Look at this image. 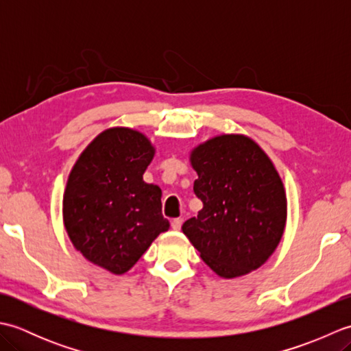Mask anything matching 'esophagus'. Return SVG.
<instances>
[{
  "label": "esophagus",
  "instance_id": "1",
  "mask_svg": "<svg viewBox=\"0 0 351 351\" xmlns=\"http://www.w3.org/2000/svg\"><path fill=\"white\" fill-rule=\"evenodd\" d=\"M182 226V219H173L171 220V229L173 230H180Z\"/></svg>",
  "mask_w": 351,
  "mask_h": 351
}]
</instances>
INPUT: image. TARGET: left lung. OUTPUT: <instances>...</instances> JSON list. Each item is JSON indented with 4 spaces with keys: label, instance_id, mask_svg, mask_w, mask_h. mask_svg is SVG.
I'll use <instances>...</instances> for the list:
<instances>
[{
    "label": "left lung",
    "instance_id": "obj_1",
    "mask_svg": "<svg viewBox=\"0 0 351 351\" xmlns=\"http://www.w3.org/2000/svg\"><path fill=\"white\" fill-rule=\"evenodd\" d=\"M204 208L182 232L205 264L232 279L263 265L282 240L287 195L268 155L252 138L223 134L190 154Z\"/></svg>",
    "mask_w": 351,
    "mask_h": 351
}]
</instances>
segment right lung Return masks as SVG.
<instances>
[{
  "label": "right lung",
  "mask_w": 351,
  "mask_h": 351,
  "mask_svg": "<svg viewBox=\"0 0 351 351\" xmlns=\"http://www.w3.org/2000/svg\"><path fill=\"white\" fill-rule=\"evenodd\" d=\"M155 147L136 130L110 128L83 154L66 184L63 223L81 255L123 274L170 228L161 213V189L143 173Z\"/></svg>",
  "instance_id": "1"
}]
</instances>
